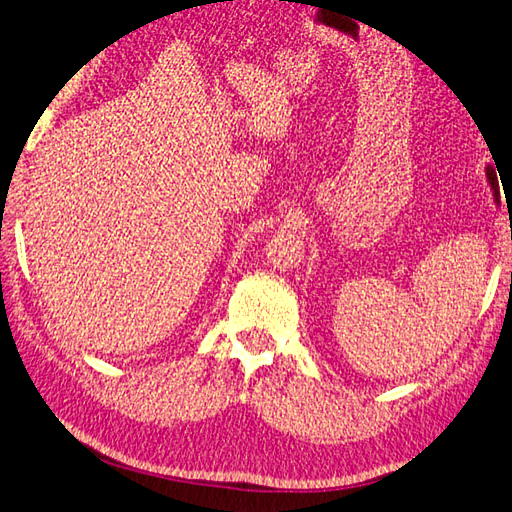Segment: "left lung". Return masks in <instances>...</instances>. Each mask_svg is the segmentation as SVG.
Returning <instances> with one entry per match:
<instances>
[{"label":"left lung","mask_w":512,"mask_h":512,"mask_svg":"<svg viewBox=\"0 0 512 512\" xmlns=\"http://www.w3.org/2000/svg\"><path fill=\"white\" fill-rule=\"evenodd\" d=\"M486 181H489V185H491V189H493V196H495V200H497V196H499V185H497V174H495L493 165H486Z\"/></svg>","instance_id":"left-lung-1"}]
</instances>
